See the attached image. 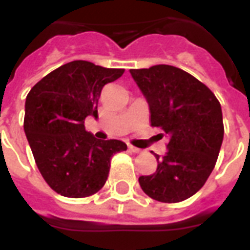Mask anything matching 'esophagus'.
<instances>
[{"label":"esophagus","instance_id":"34e87169","mask_svg":"<svg viewBox=\"0 0 250 250\" xmlns=\"http://www.w3.org/2000/svg\"><path fill=\"white\" fill-rule=\"evenodd\" d=\"M128 149L131 150V152L133 153H140L141 150L139 148H136V146H133V145H128Z\"/></svg>","mask_w":250,"mask_h":250}]
</instances>
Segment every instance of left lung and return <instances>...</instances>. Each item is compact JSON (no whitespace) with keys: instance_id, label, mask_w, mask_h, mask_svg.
Listing matches in <instances>:
<instances>
[{"instance_id":"1","label":"left lung","mask_w":250,"mask_h":250,"mask_svg":"<svg viewBox=\"0 0 250 250\" xmlns=\"http://www.w3.org/2000/svg\"><path fill=\"white\" fill-rule=\"evenodd\" d=\"M149 104L150 125L168 137L154 174L140 176L141 189L167 204L184 201L202 188L223 141L221 104L204 83L182 68L157 64L129 70Z\"/></svg>"}]
</instances>
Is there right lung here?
<instances>
[{"instance_id":"right-lung-1","label":"right lung","mask_w":250,"mask_h":250,"mask_svg":"<svg viewBox=\"0 0 250 250\" xmlns=\"http://www.w3.org/2000/svg\"><path fill=\"white\" fill-rule=\"evenodd\" d=\"M123 72L72 61L44 76L27 94L25 136L42 178L61 196L97 193L107 180L111 157L127 150L123 141L98 140L84 127L88 115L97 117L102 88Z\"/></svg>"}]
</instances>
